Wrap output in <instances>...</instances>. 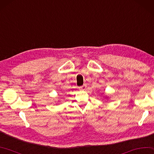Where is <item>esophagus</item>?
<instances>
[{
	"label": "esophagus",
	"instance_id": "esophagus-1",
	"mask_svg": "<svg viewBox=\"0 0 154 154\" xmlns=\"http://www.w3.org/2000/svg\"><path fill=\"white\" fill-rule=\"evenodd\" d=\"M86 88H87V85L84 84V85H83L82 86L79 87V89H81V90H85Z\"/></svg>",
	"mask_w": 154,
	"mask_h": 154
}]
</instances>
